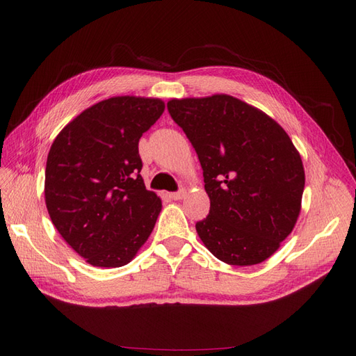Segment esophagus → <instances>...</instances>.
<instances>
[{
	"label": "esophagus",
	"instance_id": "34e87169",
	"mask_svg": "<svg viewBox=\"0 0 356 356\" xmlns=\"http://www.w3.org/2000/svg\"><path fill=\"white\" fill-rule=\"evenodd\" d=\"M186 195H187L186 190H179V191H175V193H170L169 197L172 200H181L182 197H186Z\"/></svg>",
	"mask_w": 356,
	"mask_h": 356
}]
</instances>
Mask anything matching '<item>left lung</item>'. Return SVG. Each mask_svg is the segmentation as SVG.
I'll list each match as a JSON object with an SVG mask.
<instances>
[{"label": "left lung", "mask_w": 356, "mask_h": 356, "mask_svg": "<svg viewBox=\"0 0 356 356\" xmlns=\"http://www.w3.org/2000/svg\"><path fill=\"white\" fill-rule=\"evenodd\" d=\"M168 111L196 149L211 209L196 222L204 246L232 266L263 263L293 232L303 161L272 117L230 95L170 99Z\"/></svg>", "instance_id": "1"}]
</instances>
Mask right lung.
I'll return each mask as SVG.
<instances>
[{
  "label": "right lung",
  "mask_w": 356,
  "mask_h": 356,
  "mask_svg": "<svg viewBox=\"0 0 356 356\" xmlns=\"http://www.w3.org/2000/svg\"><path fill=\"white\" fill-rule=\"evenodd\" d=\"M165 102L114 96L84 110L53 141L44 196L51 222L96 267L132 261L152 234L161 200L145 188L138 143Z\"/></svg>",
  "instance_id": "obj_1"
}]
</instances>
